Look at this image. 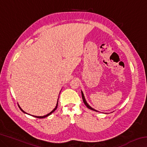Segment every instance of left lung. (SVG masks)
I'll return each instance as SVG.
<instances>
[{
  "instance_id": "8db88e82",
  "label": "left lung",
  "mask_w": 147,
  "mask_h": 147,
  "mask_svg": "<svg viewBox=\"0 0 147 147\" xmlns=\"http://www.w3.org/2000/svg\"><path fill=\"white\" fill-rule=\"evenodd\" d=\"M82 99H83V102H84V103L85 104V105L88 107V108H89V109H91V110H93V111H96V110H95V109H93V108H91V107L89 105V104L87 103V102H86V99H85V97H84V93H83V92L82 91Z\"/></svg>"
}]
</instances>
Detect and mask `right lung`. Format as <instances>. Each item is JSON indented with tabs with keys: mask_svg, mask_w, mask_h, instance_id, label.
Segmentation results:
<instances>
[{
	"mask_svg": "<svg viewBox=\"0 0 147 147\" xmlns=\"http://www.w3.org/2000/svg\"><path fill=\"white\" fill-rule=\"evenodd\" d=\"M58 102H57V104H56V107H55V108H54V109H53V111H51V112H50L49 113H48V114H47V115H44V116H34V115H33V116H34V117H37V118H39V119H42V118H45V117H48L49 115H51V114L52 113H53V112H54V111L56 110V108H57V107H58ZM19 108H20V109H21V110L22 111H23V113H26L25 112V111H24L23 110V109H21V107H20L19 106Z\"/></svg>",
	"mask_w": 147,
	"mask_h": 147,
	"instance_id": "1",
	"label": "right lung"
}]
</instances>
